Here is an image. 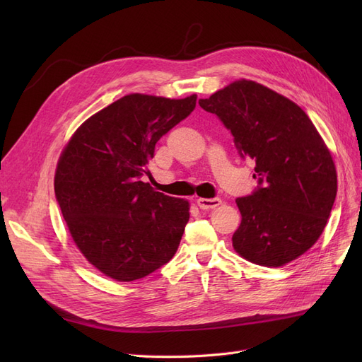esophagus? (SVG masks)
<instances>
[{
	"label": "esophagus",
	"mask_w": 362,
	"mask_h": 362,
	"mask_svg": "<svg viewBox=\"0 0 362 362\" xmlns=\"http://www.w3.org/2000/svg\"><path fill=\"white\" fill-rule=\"evenodd\" d=\"M197 204L201 210H213V208H217L221 204V199L220 198H198Z\"/></svg>",
	"instance_id": "34e87169"
}]
</instances>
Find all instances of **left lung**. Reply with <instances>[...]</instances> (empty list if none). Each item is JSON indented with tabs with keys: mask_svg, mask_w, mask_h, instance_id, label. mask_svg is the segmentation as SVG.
I'll list each match as a JSON object with an SVG mask.
<instances>
[{
	"mask_svg": "<svg viewBox=\"0 0 362 362\" xmlns=\"http://www.w3.org/2000/svg\"><path fill=\"white\" fill-rule=\"evenodd\" d=\"M230 130L240 157L255 163V191L238 198L232 240L254 264L280 267L305 254L325 230L337 192L330 151L299 105L240 79L199 100Z\"/></svg>",
	"mask_w": 362,
	"mask_h": 362,
	"instance_id": "obj_1",
	"label": "left lung"
}]
</instances>
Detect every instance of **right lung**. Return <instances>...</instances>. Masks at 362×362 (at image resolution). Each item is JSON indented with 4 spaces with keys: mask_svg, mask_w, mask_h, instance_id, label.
<instances>
[{
    "mask_svg": "<svg viewBox=\"0 0 362 362\" xmlns=\"http://www.w3.org/2000/svg\"><path fill=\"white\" fill-rule=\"evenodd\" d=\"M197 105L130 93L89 117L63 149L54 189L69 232L103 274L133 281L176 254L189 202L142 182L156 144Z\"/></svg>",
    "mask_w": 362,
    "mask_h": 362,
    "instance_id": "right-lung-1",
    "label": "right lung"
}]
</instances>
